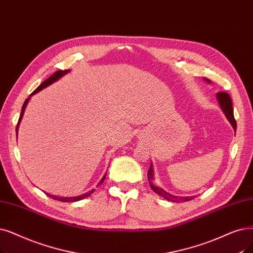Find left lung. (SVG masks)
<instances>
[{
    "mask_svg": "<svg viewBox=\"0 0 253 253\" xmlns=\"http://www.w3.org/2000/svg\"><path fill=\"white\" fill-rule=\"evenodd\" d=\"M208 81V80H207ZM217 98L219 100V103H220V106L222 108V111L224 112L226 118L228 119V121L232 124V126L234 127V129H237V122L234 117V111H233V102L232 99H230V96L225 93V92H219L217 93ZM153 179H154V174H153V169H152V164L150 166V169L148 170V180L150 183V186L152 187V189L155 191L157 194H159L160 196L164 197V199L172 202V203H183V202H188L194 199V196H175V195H171L168 192H166L164 190H162L161 188L157 187L153 184Z\"/></svg>",
    "mask_w": 253,
    "mask_h": 253,
    "instance_id": "left-lung-1",
    "label": "left lung"
}]
</instances>
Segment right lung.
Returning a JSON list of instances; mask_svg holds the SVG:
<instances>
[{"mask_svg":"<svg viewBox=\"0 0 253 253\" xmlns=\"http://www.w3.org/2000/svg\"><path fill=\"white\" fill-rule=\"evenodd\" d=\"M68 72H69V70H59V71H56V72H54L52 75H50L47 80H45L44 82H43V83H42V84L37 87V89L30 95V97H31L32 95L36 94L37 92L41 91L42 89H44L45 86L49 85V84H52L53 82L58 81V80L61 78V76H63L64 74L68 73ZM30 97L28 98V99H26V101H25V103H24L23 107H21L20 117H19V119H18V123H17V126H16V134H17V130H18V126H19V123H20V120H21V118H23V116H24L26 106H27V104H28V102H29V100H30ZM105 177H106V173L104 174V177L101 179V181L99 182V184H98V185H100V184H102V183H103V181H104ZM93 192H94V190H91V191L86 192V193H84V194H83V195H80V196H74V197H62V196H56V195L48 194V193H46V192H45V194H46V195H48L49 197H51V199L56 200V201H60V202H64V203H71V202H78V201H81V200H83V199H85L86 196H89V195H90V194H92Z\"/></svg>","mask_w":253,"mask_h":253,"instance_id":"obj_1","label":"right lung"}]
</instances>
